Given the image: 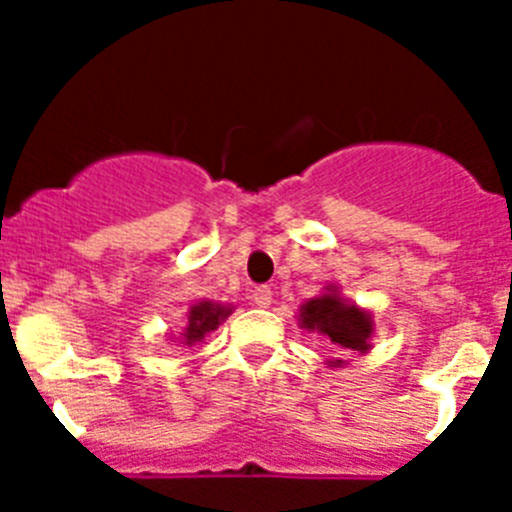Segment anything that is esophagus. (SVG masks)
Listing matches in <instances>:
<instances>
[{"mask_svg":"<svg viewBox=\"0 0 512 512\" xmlns=\"http://www.w3.org/2000/svg\"><path fill=\"white\" fill-rule=\"evenodd\" d=\"M251 300H253V305L269 307L271 305V289L269 287H256V289H253Z\"/></svg>","mask_w":512,"mask_h":512,"instance_id":"esophagus-1","label":"esophagus"}]
</instances>
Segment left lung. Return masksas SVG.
Listing matches in <instances>:
<instances>
[{"label": "left lung", "mask_w": 512, "mask_h": 512, "mask_svg": "<svg viewBox=\"0 0 512 512\" xmlns=\"http://www.w3.org/2000/svg\"><path fill=\"white\" fill-rule=\"evenodd\" d=\"M305 328H318L320 333L330 338L341 348H351V351H366V338L372 333V323L364 312L356 307H346L336 300V297H318L310 300L302 307L300 315Z\"/></svg>", "instance_id": "left-lung-1"}]
</instances>
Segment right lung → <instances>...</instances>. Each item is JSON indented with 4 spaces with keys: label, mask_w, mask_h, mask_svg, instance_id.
<instances>
[{
    "label": "right lung",
    "mask_w": 512,
    "mask_h": 512,
    "mask_svg": "<svg viewBox=\"0 0 512 512\" xmlns=\"http://www.w3.org/2000/svg\"><path fill=\"white\" fill-rule=\"evenodd\" d=\"M228 315H230V310H225V307H220V305H210V302H200V305H194L192 315H189V325H187V333H184V338H187V343L200 341L205 333L215 330L217 325H220V320L228 318Z\"/></svg>",
    "instance_id": "1"
}]
</instances>
